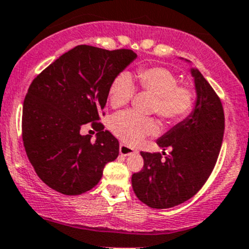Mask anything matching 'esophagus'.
Wrapping results in <instances>:
<instances>
[{"mask_svg": "<svg viewBox=\"0 0 249 249\" xmlns=\"http://www.w3.org/2000/svg\"><path fill=\"white\" fill-rule=\"evenodd\" d=\"M119 153H120V155H123V156H129V155H131V154L137 153V150H135V149L131 148V146H129L126 144H120L119 145Z\"/></svg>", "mask_w": 249, "mask_h": 249, "instance_id": "34e87169", "label": "esophagus"}]
</instances>
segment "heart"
Returning <instances> with one entry per match:
<instances>
[{"label":"heart","mask_w":249,"mask_h":249,"mask_svg":"<svg viewBox=\"0 0 249 249\" xmlns=\"http://www.w3.org/2000/svg\"><path fill=\"white\" fill-rule=\"evenodd\" d=\"M138 85L143 90L155 95L153 109L167 124H175L190 114L195 95L186 86H180L177 76L166 68H143L137 72ZM136 93L131 74L123 71L112 81L108 100L112 107L125 106ZM109 129L116 137L127 144H138L149 135L158 132V125L151 118L140 116L132 111L114 114L109 120Z\"/></svg>","instance_id":"b5f03b06"}]
</instances>
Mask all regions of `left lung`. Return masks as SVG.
Returning <instances> with one entry per match:
<instances>
[{
    "label": "left lung",
    "instance_id": "obj_1",
    "mask_svg": "<svg viewBox=\"0 0 249 249\" xmlns=\"http://www.w3.org/2000/svg\"><path fill=\"white\" fill-rule=\"evenodd\" d=\"M188 62V61H186ZM197 99L192 112L158 140V145L171 155L141 151L144 166L132 174V188L142 203L153 209H168L192 198L210 177L224 133L222 103L208 81L196 68Z\"/></svg>",
    "mask_w": 249,
    "mask_h": 249
}]
</instances>
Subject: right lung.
I'll list each match as a JSON object with an SVG mask.
<instances>
[{"label":"right lung","mask_w":249,"mask_h":249,"mask_svg":"<svg viewBox=\"0 0 249 249\" xmlns=\"http://www.w3.org/2000/svg\"><path fill=\"white\" fill-rule=\"evenodd\" d=\"M137 58L132 50L78 45L65 52L31 83L23 101L22 141L39 178L67 196L95 186L119 142L100 119L113 78ZM93 122L97 140L80 135Z\"/></svg>","instance_id":"add662e5"}]
</instances>
